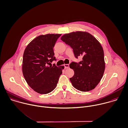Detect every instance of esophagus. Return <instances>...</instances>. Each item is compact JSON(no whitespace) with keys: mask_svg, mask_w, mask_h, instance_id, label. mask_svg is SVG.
I'll use <instances>...</instances> for the list:
<instances>
[{"mask_svg":"<svg viewBox=\"0 0 128 128\" xmlns=\"http://www.w3.org/2000/svg\"><path fill=\"white\" fill-rule=\"evenodd\" d=\"M64 66L65 68H70V66L68 64H64Z\"/></svg>","mask_w":128,"mask_h":128,"instance_id":"1","label":"esophagus"}]
</instances>
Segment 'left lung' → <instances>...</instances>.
Instances as JSON below:
<instances>
[{
    "mask_svg": "<svg viewBox=\"0 0 128 128\" xmlns=\"http://www.w3.org/2000/svg\"><path fill=\"white\" fill-rule=\"evenodd\" d=\"M61 40L71 46L76 58L82 56V60L79 63L72 62L70 64L74 72L70 79L72 86L83 92L93 90L100 82L105 68L101 44L86 32L66 34L62 36Z\"/></svg>",
    "mask_w": 128,
    "mask_h": 128,
    "instance_id": "1",
    "label": "left lung"
}]
</instances>
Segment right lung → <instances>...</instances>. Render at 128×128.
Instances as JSON below:
<instances>
[{
  "label": "right lung",
  "mask_w": 128,
  "mask_h": 128,
  "mask_svg": "<svg viewBox=\"0 0 128 128\" xmlns=\"http://www.w3.org/2000/svg\"><path fill=\"white\" fill-rule=\"evenodd\" d=\"M62 34L38 36L26 46L23 54L22 72L31 88L40 94H47L56 86L64 66H47L56 60L54 47Z\"/></svg>",
  "instance_id": "1"
}]
</instances>
